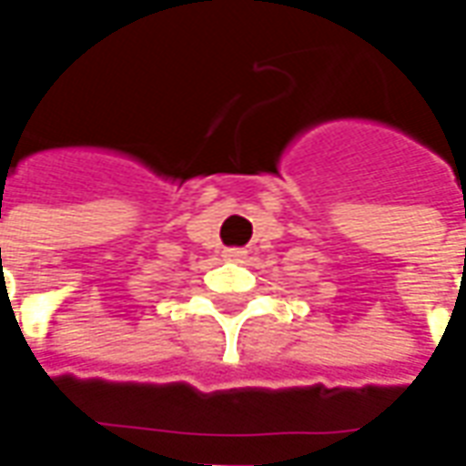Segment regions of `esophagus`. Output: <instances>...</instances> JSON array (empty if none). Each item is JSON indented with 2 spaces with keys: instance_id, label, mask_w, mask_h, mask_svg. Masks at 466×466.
Wrapping results in <instances>:
<instances>
[{
  "instance_id": "obj_1",
  "label": "esophagus",
  "mask_w": 466,
  "mask_h": 466,
  "mask_svg": "<svg viewBox=\"0 0 466 466\" xmlns=\"http://www.w3.org/2000/svg\"><path fill=\"white\" fill-rule=\"evenodd\" d=\"M244 249H237V247H232V249H224V259H229V262H239V259H244Z\"/></svg>"
}]
</instances>
